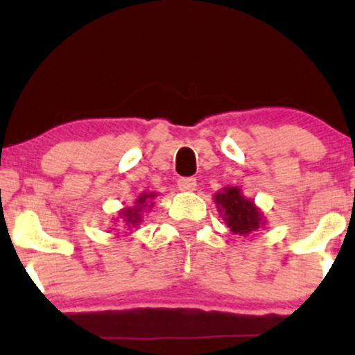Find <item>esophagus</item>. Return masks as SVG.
Listing matches in <instances>:
<instances>
[{"instance_id": "esophagus-1", "label": "esophagus", "mask_w": 355, "mask_h": 355, "mask_svg": "<svg viewBox=\"0 0 355 355\" xmlns=\"http://www.w3.org/2000/svg\"><path fill=\"white\" fill-rule=\"evenodd\" d=\"M177 185L180 191H193L197 189V180L191 177H185V178H180V180L177 182Z\"/></svg>"}]
</instances>
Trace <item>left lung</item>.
Masks as SVG:
<instances>
[{
    "mask_svg": "<svg viewBox=\"0 0 355 355\" xmlns=\"http://www.w3.org/2000/svg\"><path fill=\"white\" fill-rule=\"evenodd\" d=\"M220 217L234 234L247 237L252 232L266 229L267 220L263 211L252 198L242 193L240 187H223L214 195Z\"/></svg>",
    "mask_w": 355,
    "mask_h": 355,
    "instance_id": "left-lung-1",
    "label": "left lung"
}]
</instances>
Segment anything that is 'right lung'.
<instances>
[{"label":"right lung","mask_w":355,"mask_h":355,"mask_svg":"<svg viewBox=\"0 0 355 355\" xmlns=\"http://www.w3.org/2000/svg\"><path fill=\"white\" fill-rule=\"evenodd\" d=\"M157 195L158 193H155V191H144V193H140L132 207H125V209L118 210L115 222L125 230L138 229L144 223L145 214H150V210L153 209V200L157 198Z\"/></svg>","instance_id":"1"}]
</instances>
